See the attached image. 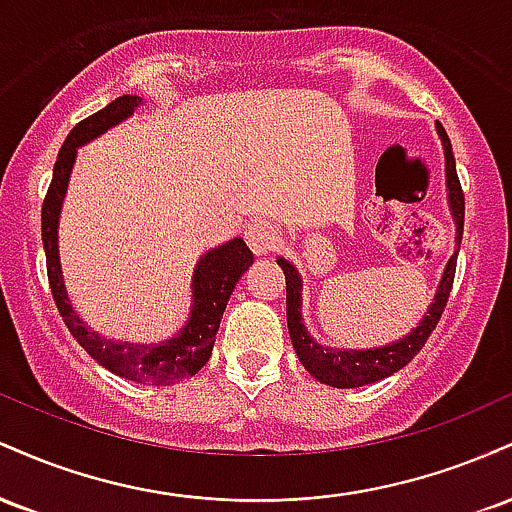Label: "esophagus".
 Instances as JSON below:
<instances>
[{
	"mask_svg": "<svg viewBox=\"0 0 512 512\" xmlns=\"http://www.w3.org/2000/svg\"><path fill=\"white\" fill-rule=\"evenodd\" d=\"M245 240L255 255H269L279 245V231L269 221H252L245 226Z\"/></svg>",
	"mask_w": 512,
	"mask_h": 512,
	"instance_id": "obj_1",
	"label": "esophagus"
}]
</instances>
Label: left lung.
<instances>
[{"instance_id": "left-lung-1", "label": "left lung", "mask_w": 512, "mask_h": 512, "mask_svg": "<svg viewBox=\"0 0 512 512\" xmlns=\"http://www.w3.org/2000/svg\"><path fill=\"white\" fill-rule=\"evenodd\" d=\"M438 134L443 139V149H445V178H448V202H450V211L452 219H455L457 226V238L455 243H462V228H464V195H462V185L460 178H457V168H455V156H452V144L445 134L443 125H438ZM457 252L450 257L448 264H445L443 279H440L436 298H433L431 308L424 315V320L419 322V327H414L407 337L399 339V342H392L387 346H375V349H366V351H339V349H330V346L317 344L313 337H310L308 330L303 325L301 317V291H303V281L298 276L296 267L291 262H286L284 257H279V267L284 269L286 276V320H289V334L293 349H296L298 361L303 363V368L313 375L315 380L320 383L332 385V387H361V385H370L378 383V380L387 378V375L397 373L399 368H404L407 363L424 349L426 339L431 337V332L436 330L440 315H443L445 305H448L450 291H452V281H455V267H457Z\"/></svg>"}]
</instances>
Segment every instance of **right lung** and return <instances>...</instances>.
Masks as SVG:
<instances>
[{"mask_svg": "<svg viewBox=\"0 0 512 512\" xmlns=\"http://www.w3.org/2000/svg\"><path fill=\"white\" fill-rule=\"evenodd\" d=\"M139 103H142L139 96L115 98L103 110L81 120L64 139L60 154H57L55 170H52L48 195L43 202V248L45 260H48L52 298H55L64 325L69 327L76 342L84 346L86 354L101 363L103 368H108L110 373L134 380V383L173 385L195 375L209 361L228 298L236 289L240 276L248 272L252 260H255L245 240L233 238L226 245H219V248L202 255L195 274H192V310L185 327L173 339L149 346L113 342V339H105L103 334H96L81 322V317L74 313L72 303H69L67 289H64L60 248H57V223H60L62 202L76 161V149L127 120Z\"/></svg>", "mask_w": 512, "mask_h": 512, "instance_id": "1", "label": "right lung"}]
</instances>
